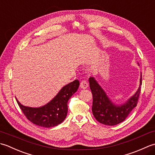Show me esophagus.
I'll return each mask as SVG.
<instances>
[{
    "label": "esophagus",
    "mask_w": 155,
    "mask_h": 155,
    "mask_svg": "<svg viewBox=\"0 0 155 155\" xmlns=\"http://www.w3.org/2000/svg\"><path fill=\"white\" fill-rule=\"evenodd\" d=\"M88 87V84L87 81H82L80 84V87L82 89H86V88Z\"/></svg>",
    "instance_id": "obj_1"
}]
</instances>
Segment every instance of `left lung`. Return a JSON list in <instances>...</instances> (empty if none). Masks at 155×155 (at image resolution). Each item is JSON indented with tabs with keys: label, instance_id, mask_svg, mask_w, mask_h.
<instances>
[{
	"label": "left lung",
	"instance_id": "8db88e82",
	"mask_svg": "<svg viewBox=\"0 0 155 155\" xmlns=\"http://www.w3.org/2000/svg\"><path fill=\"white\" fill-rule=\"evenodd\" d=\"M137 64L139 65V62ZM89 84L93 94L92 111L94 118L102 124L113 126L124 121L136 107L142 84V75L140 73L139 87L136 93L122 104L114 103L94 77L89 78Z\"/></svg>",
	"mask_w": 155,
	"mask_h": 155
}]
</instances>
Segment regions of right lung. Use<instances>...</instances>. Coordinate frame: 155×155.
<instances>
[{
	"mask_svg": "<svg viewBox=\"0 0 155 155\" xmlns=\"http://www.w3.org/2000/svg\"><path fill=\"white\" fill-rule=\"evenodd\" d=\"M79 84V81L74 80L64 85L52 100L42 107H27L16 98V100L23 113L32 123L42 127H53L65 119L68 113V101L77 92Z\"/></svg>",
	"mask_w": 155,
	"mask_h": 155,
	"instance_id": "obj_1",
	"label": "right lung"
}]
</instances>
